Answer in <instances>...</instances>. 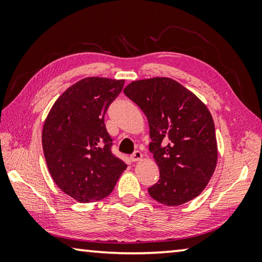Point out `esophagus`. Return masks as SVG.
<instances>
[{
    "mask_svg": "<svg viewBox=\"0 0 262 262\" xmlns=\"http://www.w3.org/2000/svg\"><path fill=\"white\" fill-rule=\"evenodd\" d=\"M142 157L143 156H142V154H141V151H139V150H136V151H134V154L130 156L133 162H139V161H141Z\"/></svg>",
    "mask_w": 262,
    "mask_h": 262,
    "instance_id": "obj_1",
    "label": "esophagus"
}]
</instances>
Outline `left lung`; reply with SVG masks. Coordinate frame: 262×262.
Listing matches in <instances>:
<instances>
[{
  "label": "left lung",
  "mask_w": 262,
  "mask_h": 262,
  "mask_svg": "<svg viewBox=\"0 0 262 262\" xmlns=\"http://www.w3.org/2000/svg\"><path fill=\"white\" fill-rule=\"evenodd\" d=\"M123 92L149 122V150L161 173L148 188L150 196L170 207L193 200L206 188L217 164L209 110L193 92L167 77L134 81Z\"/></svg>",
  "instance_id": "left-lung-1"
}]
</instances>
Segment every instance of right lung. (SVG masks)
I'll return each instance as SVG.
<instances>
[{"label":"right lung","instance_id":"obj_1","mask_svg":"<svg viewBox=\"0 0 262 262\" xmlns=\"http://www.w3.org/2000/svg\"><path fill=\"white\" fill-rule=\"evenodd\" d=\"M123 79L83 78L53 105L42 128V149L54 183L78 202L107 196L127 165L111 151L104 117Z\"/></svg>","mask_w":262,"mask_h":262}]
</instances>
